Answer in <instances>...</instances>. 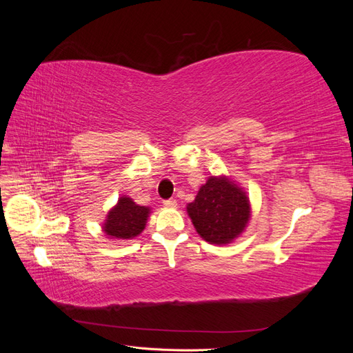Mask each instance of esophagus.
<instances>
[{
	"label": "esophagus",
	"instance_id": "obj_1",
	"mask_svg": "<svg viewBox=\"0 0 353 353\" xmlns=\"http://www.w3.org/2000/svg\"><path fill=\"white\" fill-rule=\"evenodd\" d=\"M163 206L165 208H175L176 206V200L175 199H169L163 201Z\"/></svg>",
	"mask_w": 353,
	"mask_h": 353
}]
</instances>
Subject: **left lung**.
<instances>
[{"mask_svg":"<svg viewBox=\"0 0 353 353\" xmlns=\"http://www.w3.org/2000/svg\"><path fill=\"white\" fill-rule=\"evenodd\" d=\"M187 213L203 240L225 245L248 228L252 208L248 193L231 176L212 175L187 205Z\"/></svg>","mask_w":353,"mask_h":353,"instance_id":"8db88e82","label":"left lung"}]
</instances>
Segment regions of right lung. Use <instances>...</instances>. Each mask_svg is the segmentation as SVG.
Masks as SVG:
<instances>
[{"label": "right lung", "instance_id": "right-lung-1", "mask_svg": "<svg viewBox=\"0 0 353 353\" xmlns=\"http://www.w3.org/2000/svg\"><path fill=\"white\" fill-rule=\"evenodd\" d=\"M152 209L140 206L128 196H121L108 212L101 230L112 240H132L144 231Z\"/></svg>", "mask_w": 353, "mask_h": 353}]
</instances>
